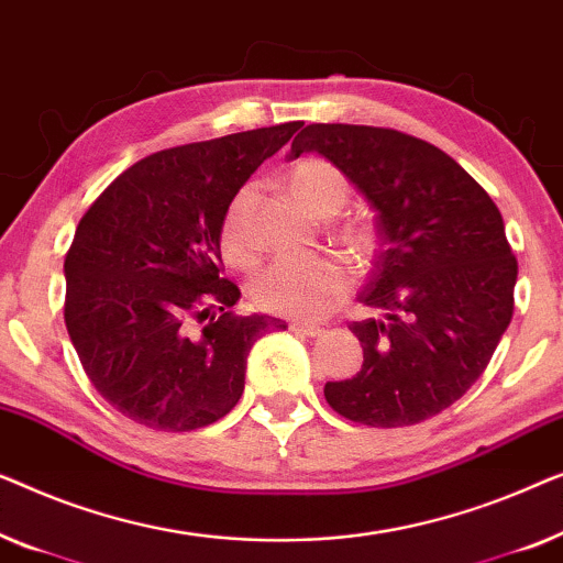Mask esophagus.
Here are the masks:
<instances>
[{
  "label": "esophagus",
  "instance_id": "obj_1",
  "mask_svg": "<svg viewBox=\"0 0 563 563\" xmlns=\"http://www.w3.org/2000/svg\"><path fill=\"white\" fill-rule=\"evenodd\" d=\"M290 331H296V334H303V336H319L323 329H321V327H316V323L292 321V323H290Z\"/></svg>",
  "mask_w": 563,
  "mask_h": 563
}]
</instances>
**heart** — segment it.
<instances>
[{
	"mask_svg": "<svg viewBox=\"0 0 563 563\" xmlns=\"http://www.w3.org/2000/svg\"><path fill=\"white\" fill-rule=\"evenodd\" d=\"M285 188L298 206L316 219H331L352 199V184L336 165L321 157H306L285 176ZM255 186L247 184L229 201L221 219V252L229 263L255 267L257 244L250 234V211L255 203ZM334 240L357 260L367 263L377 250V232L367 221H346L334 232ZM352 288V273L339 257L319 255L308 260H283L267 267L252 285V300L260 311L290 319H321L334 311Z\"/></svg>",
	"mask_w": 563,
	"mask_h": 563,
	"instance_id": "heart-1",
	"label": "heart"
}]
</instances>
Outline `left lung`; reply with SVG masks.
Masks as SVG:
<instances>
[{"mask_svg":"<svg viewBox=\"0 0 563 563\" xmlns=\"http://www.w3.org/2000/svg\"><path fill=\"white\" fill-rule=\"evenodd\" d=\"M319 153L377 209L379 255L352 321L364 362L327 383L346 421L398 429L441 413L493 360L516 306L518 260L489 194L431 142L367 124H308L290 157Z\"/></svg>","mask_w":563,"mask_h":563,"instance_id":"8db88e82","label":"left lung"}]
</instances>
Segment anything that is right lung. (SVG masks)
<instances>
[{
    "label": "right lung",
    "mask_w": 563,
    "mask_h": 563,
    "mask_svg": "<svg viewBox=\"0 0 563 563\" xmlns=\"http://www.w3.org/2000/svg\"><path fill=\"white\" fill-rule=\"evenodd\" d=\"M298 126L142 157L78 221L63 319L86 377L130 421L168 433L219 421L242 398L252 344L285 329L229 311L240 288L221 278L219 232L234 194Z\"/></svg>",
    "instance_id": "obj_1"
}]
</instances>
